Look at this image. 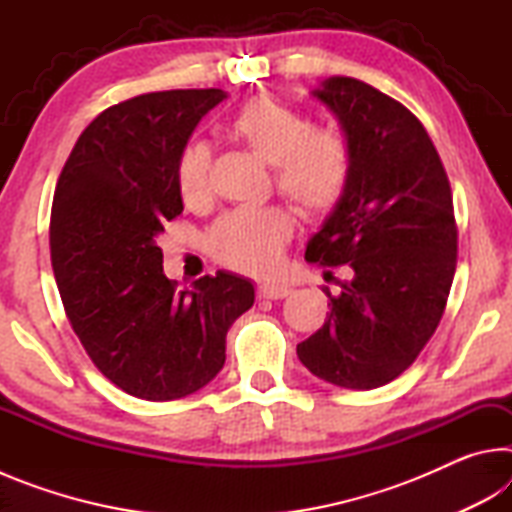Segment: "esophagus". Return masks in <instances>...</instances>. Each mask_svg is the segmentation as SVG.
Segmentation results:
<instances>
[{
    "mask_svg": "<svg viewBox=\"0 0 512 512\" xmlns=\"http://www.w3.org/2000/svg\"><path fill=\"white\" fill-rule=\"evenodd\" d=\"M289 287H284V284H275V282H264L257 287V298L262 300H282L289 296Z\"/></svg>",
    "mask_w": 512,
    "mask_h": 512,
    "instance_id": "34e87169",
    "label": "esophagus"
}]
</instances>
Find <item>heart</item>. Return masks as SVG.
Returning <instances> with one entry per match:
<instances>
[{
    "label": "heart",
    "instance_id": "1",
    "mask_svg": "<svg viewBox=\"0 0 512 512\" xmlns=\"http://www.w3.org/2000/svg\"><path fill=\"white\" fill-rule=\"evenodd\" d=\"M228 131L273 169L277 194L307 216L339 210L354 176V146L339 126H314L309 112L273 97H253L228 121ZM185 205L210 196L212 149L201 140L183 144L173 164ZM296 230L282 207H241L223 214L207 232V250L223 266L262 275L280 264Z\"/></svg>",
    "mask_w": 512,
    "mask_h": 512
}]
</instances>
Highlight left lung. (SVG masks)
<instances>
[{
    "mask_svg": "<svg viewBox=\"0 0 512 512\" xmlns=\"http://www.w3.org/2000/svg\"><path fill=\"white\" fill-rule=\"evenodd\" d=\"M354 146V176L339 210L305 257L341 268L323 327L298 357L329 384L370 391L418 359L445 314L458 228L443 160L420 119L372 85L332 76L314 92Z\"/></svg>",
    "mask_w": 512,
    "mask_h": 512,
    "instance_id": "left-lung-1",
    "label": "left lung"
}]
</instances>
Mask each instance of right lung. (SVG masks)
Here are the masks:
<instances>
[{"mask_svg":"<svg viewBox=\"0 0 512 512\" xmlns=\"http://www.w3.org/2000/svg\"><path fill=\"white\" fill-rule=\"evenodd\" d=\"M223 90L149 92L85 128L60 171L49 221L56 284L94 366L128 395L196 393L225 363V334L253 307L244 277L219 271L178 291L155 237L183 212L173 164Z\"/></svg>","mask_w":512,"mask_h":512,"instance_id":"right-lung-1","label":"right lung"}]
</instances>
